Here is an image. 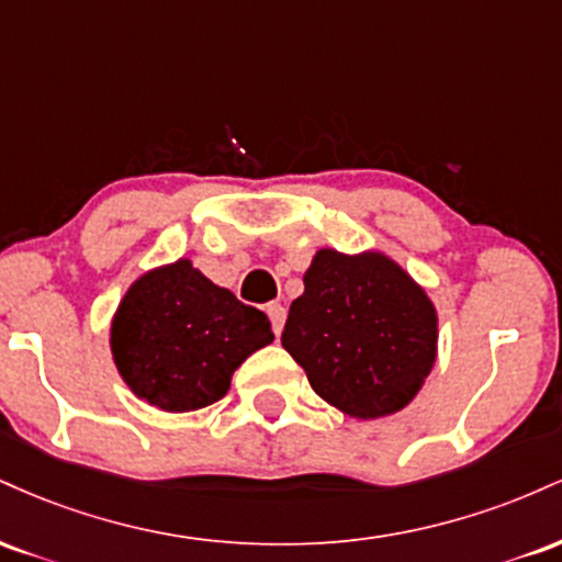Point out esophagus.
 Here are the masks:
<instances>
[{
    "label": "esophagus",
    "instance_id": "obj_1",
    "mask_svg": "<svg viewBox=\"0 0 562 562\" xmlns=\"http://www.w3.org/2000/svg\"><path fill=\"white\" fill-rule=\"evenodd\" d=\"M267 314H269V319H272V330H274V335H280L282 327H285V319H288L285 306H282V303H269Z\"/></svg>",
    "mask_w": 562,
    "mask_h": 562
}]
</instances>
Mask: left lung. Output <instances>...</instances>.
Listing matches in <instances>:
<instances>
[{
  "label": "left lung",
  "instance_id": "1",
  "mask_svg": "<svg viewBox=\"0 0 562 562\" xmlns=\"http://www.w3.org/2000/svg\"><path fill=\"white\" fill-rule=\"evenodd\" d=\"M282 346L319 398L353 420H378L402 412L434 370L438 314L383 250L319 248L290 303Z\"/></svg>",
  "mask_w": 562,
  "mask_h": 562
}]
</instances>
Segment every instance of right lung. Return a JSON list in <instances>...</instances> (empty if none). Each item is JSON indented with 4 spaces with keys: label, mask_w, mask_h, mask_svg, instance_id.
<instances>
[{
    "label": "right lung",
    "mask_w": 562,
    "mask_h": 562,
    "mask_svg": "<svg viewBox=\"0 0 562 562\" xmlns=\"http://www.w3.org/2000/svg\"><path fill=\"white\" fill-rule=\"evenodd\" d=\"M274 340L272 322L190 259L139 274L115 308L111 353L132 393L164 412L218 402L245 359Z\"/></svg>",
    "instance_id": "1"
}]
</instances>
